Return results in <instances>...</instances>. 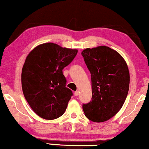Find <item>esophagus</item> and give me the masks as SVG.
Wrapping results in <instances>:
<instances>
[{
  "instance_id": "obj_1",
  "label": "esophagus",
  "mask_w": 149,
  "mask_h": 149,
  "mask_svg": "<svg viewBox=\"0 0 149 149\" xmlns=\"http://www.w3.org/2000/svg\"><path fill=\"white\" fill-rule=\"evenodd\" d=\"M79 95V92L78 91H75L74 92V95L75 96H78V95Z\"/></svg>"
}]
</instances>
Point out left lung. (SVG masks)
Wrapping results in <instances>:
<instances>
[{
	"label": "left lung",
	"instance_id": "obj_1",
	"mask_svg": "<svg viewBox=\"0 0 149 149\" xmlns=\"http://www.w3.org/2000/svg\"><path fill=\"white\" fill-rule=\"evenodd\" d=\"M91 76L92 97L83 105L85 117L100 123L114 117L127 97L130 72L127 63L117 51L107 46L87 48L81 53Z\"/></svg>",
	"mask_w": 149,
	"mask_h": 149
}]
</instances>
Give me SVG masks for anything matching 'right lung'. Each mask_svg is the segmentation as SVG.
Here are the masks:
<instances>
[{
    "label": "right lung",
    "instance_id": "right-lung-1",
    "mask_svg": "<svg viewBox=\"0 0 149 149\" xmlns=\"http://www.w3.org/2000/svg\"><path fill=\"white\" fill-rule=\"evenodd\" d=\"M78 50L46 42L34 47L26 57L22 71L24 97L36 115L47 120L62 116L72 95L66 87L64 67Z\"/></svg>",
    "mask_w": 149,
    "mask_h": 149
}]
</instances>
